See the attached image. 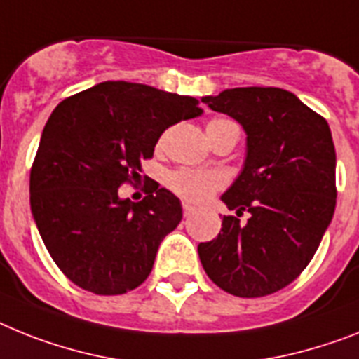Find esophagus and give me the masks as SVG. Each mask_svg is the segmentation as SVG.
I'll list each match as a JSON object with an SVG mask.
<instances>
[{
	"instance_id": "1",
	"label": "esophagus",
	"mask_w": 359,
	"mask_h": 359,
	"mask_svg": "<svg viewBox=\"0 0 359 359\" xmlns=\"http://www.w3.org/2000/svg\"><path fill=\"white\" fill-rule=\"evenodd\" d=\"M195 212V208L191 206V204H188V203H182V213H184V217H189L191 215V213Z\"/></svg>"
}]
</instances>
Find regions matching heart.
Here are the masks:
<instances>
[{
	"mask_svg": "<svg viewBox=\"0 0 359 359\" xmlns=\"http://www.w3.org/2000/svg\"><path fill=\"white\" fill-rule=\"evenodd\" d=\"M236 126L230 120L224 118H213L208 122L206 133L210 140H215L219 135H222L228 128ZM162 144V140H161ZM165 184L168 188L177 194L179 197H182L188 203H206L208 198H212L215 191L224 188L226 179L224 175L219 173V171H203V170H175L171 173H168L165 177Z\"/></svg>",
	"mask_w": 359,
	"mask_h": 359,
	"instance_id": "1",
	"label": "heart"
}]
</instances>
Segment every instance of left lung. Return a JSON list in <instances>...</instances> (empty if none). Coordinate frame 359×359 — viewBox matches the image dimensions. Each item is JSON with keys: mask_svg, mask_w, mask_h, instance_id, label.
I'll use <instances>...</instances> for the list:
<instances>
[{"mask_svg": "<svg viewBox=\"0 0 359 359\" xmlns=\"http://www.w3.org/2000/svg\"><path fill=\"white\" fill-rule=\"evenodd\" d=\"M203 102L245 128L248 151L239 179L221 197L237 215L222 217L221 233L198 245V257L231 296H268L309 266L332 221L338 189L330 128L279 87H236Z\"/></svg>", "mask_w": 359, "mask_h": 359, "instance_id": "left-lung-1", "label": "left lung"}]
</instances>
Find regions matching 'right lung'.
I'll list each match as a JSON object with an SVG mask.
<instances>
[{"mask_svg":"<svg viewBox=\"0 0 359 359\" xmlns=\"http://www.w3.org/2000/svg\"><path fill=\"white\" fill-rule=\"evenodd\" d=\"M201 113L197 98L131 82H102L56 105L31 168V210L74 285L120 296L146 281L182 206L158 184L140 203L118 188L133 184L165 129Z\"/></svg>","mask_w":359,"mask_h":359,"instance_id":"add662e5","label":"right lung"}]
</instances>
